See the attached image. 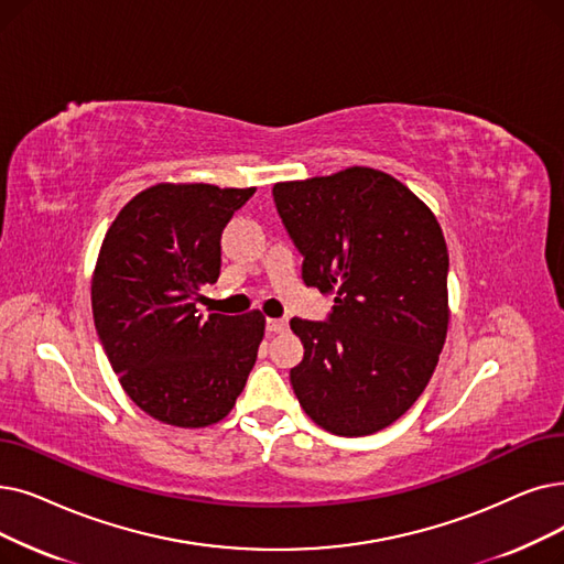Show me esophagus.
<instances>
[{
	"label": "esophagus",
	"mask_w": 564,
	"mask_h": 564,
	"mask_svg": "<svg viewBox=\"0 0 564 564\" xmlns=\"http://www.w3.org/2000/svg\"><path fill=\"white\" fill-rule=\"evenodd\" d=\"M267 332L269 334H283V332H288V321H279V317H269V321H267Z\"/></svg>",
	"instance_id": "esophagus-1"
}]
</instances>
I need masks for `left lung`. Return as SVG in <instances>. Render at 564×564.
Listing matches in <instances>:
<instances>
[{"label": "left lung", "mask_w": 564, "mask_h": 564, "mask_svg": "<svg viewBox=\"0 0 564 564\" xmlns=\"http://www.w3.org/2000/svg\"><path fill=\"white\" fill-rule=\"evenodd\" d=\"M272 193L304 256V283L334 292L325 323L290 321L304 346L292 389L334 435L382 431L422 397L445 346L443 230L405 184L373 167L279 182Z\"/></svg>", "instance_id": "1"}]
</instances>
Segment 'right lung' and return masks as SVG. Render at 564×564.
I'll use <instances>...</instances> for the list:
<instances>
[{
    "label": "right lung",
    "mask_w": 564,
    "mask_h": 564,
    "mask_svg": "<svg viewBox=\"0 0 564 564\" xmlns=\"http://www.w3.org/2000/svg\"><path fill=\"white\" fill-rule=\"evenodd\" d=\"M256 188L156 184L129 200L101 243L91 311L112 371L150 417L221 422L253 369L264 315L198 311L221 274V235Z\"/></svg>",
    "instance_id": "add662e5"
}]
</instances>
